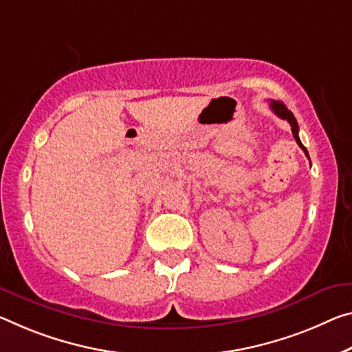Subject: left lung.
<instances>
[{"label":"left lung","mask_w":352,"mask_h":352,"mask_svg":"<svg viewBox=\"0 0 352 352\" xmlns=\"http://www.w3.org/2000/svg\"><path fill=\"white\" fill-rule=\"evenodd\" d=\"M271 109L274 111V114L280 117V119L287 120L289 125H292V131H293V136L296 139L298 146L304 150V153L307 155V158H309V152H307V148L302 146V142H300L299 139V126H298V122H296V117L293 116L292 111H288V108L282 102H271Z\"/></svg>","instance_id":"left-lung-1"}]
</instances>
